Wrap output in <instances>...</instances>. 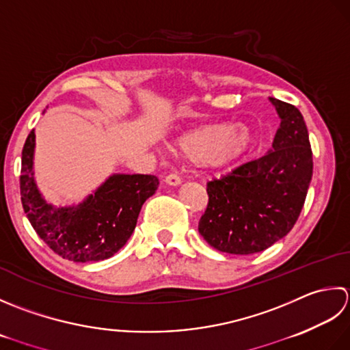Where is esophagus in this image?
I'll return each mask as SVG.
<instances>
[{"mask_svg": "<svg viewBox=\"0 0 350 350\" xmlns=\"http://www.w3.org/2000/svg\"><path fill=\"white\" fill-rule=\"evenodd\" d=\"M165 181L169 185H178V184H181V178H180V175H176V174H169V175H166Z\"/></svg>", "mask_w": 350, "mask_h": 350, "instance_id": "1", "label": "esophagus"}]
</instances>
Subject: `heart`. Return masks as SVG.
Wrapping results in <instances>:
<instances>
[{
  "mask_svg": "<svg viewBox=\"0 0 350 350\" xmlns=\"http://www.w3.org/2000/svg\"><path fill=\"white\" fill-rule=\"evenodd\" d=\"M251 144V134L240 126H204L183 134L175 148L196 163L208 167L230 165L243 155Z\"/></svg>",
  "mask_w": 350,
  "mask_h": 350,
  "instance_id": "b5f03b06",
  "label": "heart"
}]
</instances>
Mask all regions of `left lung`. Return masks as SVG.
Wrapping results in <instances>:
<instances>
[{"instance_id":"left-lung-1","label":"left lung","mask_w":350,"mask_h":350,"mask_svg":"<svg viewBox=\"0 0 350 350\" xmlns=\"http://www.w3.org/2000/svg\"><path fill=\"white\" fill-rule=\"evenodd\" d=\"M282 119L273 149L206 184L208 204L198 230L211 247L256 254L285 237L297 222L312 176V151L304 116L270 98Z\"/></svg>"}]
</instances>
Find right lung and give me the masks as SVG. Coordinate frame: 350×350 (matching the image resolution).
<instances>
[{
  "mask_svg": "<svg viewBox=\"0 0 350 350\" xmlns=\"http://www.w3.org/2000/svg\"><path fill=\"white\" fill-rule=\"evenodd\" d=\"M34 130L23 149L21 201L33 230L62 258L101 261L122 247L137 224L142 205L159 185L155 175H113L83 204L53 208L40 198L33 178Z\"/></svg>",
  "mask_w": 350,
  "mask_h": 350,
  "instance_id": "1",
  "label": "right lung"
}]
</instances>
